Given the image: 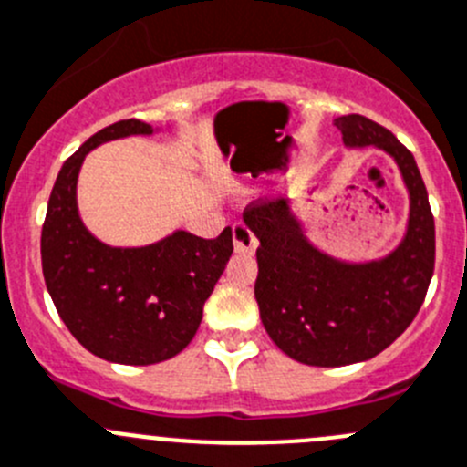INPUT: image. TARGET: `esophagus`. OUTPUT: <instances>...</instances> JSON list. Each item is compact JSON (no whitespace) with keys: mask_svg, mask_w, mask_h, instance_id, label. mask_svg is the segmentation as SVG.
Returning a JSON list of instances; mask_svg holds the SVG:
<instances>
[{"mask_svg":"<svg viewBox=\"0 0 467 467\" xmlns=\"http://www.w3.org/2000/svg\"><path fill=\"white\" fill-rule=\"evenodd\" d=\"M233 244L237 253H255L257 237L244 221H234L233 225Z\"/></svg>","mask_w":467,"mask_h":467,"instance_id":"obj_1","label":"esophagus"}]
</instances>
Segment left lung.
<instances>
[{"instance_id": "8db88e82", "label": "left lung", "mask_w": 467, "mask_h": 467, "mask_svg": "<svg viewBox=\"0 0 467 467\" xmlns=\"http://www.w3.org/2000/svg\"><path fill=\"white\" fill-rule=\"evenodd\" d=\"M335 125L348 148L377 146L400 166L410 193L406 237L383 260L348 265L312 246L285 198L255 201L244 221L260 239L255 301L269 337L289 358L342 368L381 354L410 326L436 262V225L415 157L360 113Z\"/></svg>"}]
</instances>
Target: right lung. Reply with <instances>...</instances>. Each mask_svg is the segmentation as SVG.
Wrapping results in <instances>:
<instances>
[{"mask_svg":"<svg viewBox=\"0 0 467 467\" xmlns=\"http://www.w3.org/2000/svg\"><path fill=\"white\" fill-rule=\"evenodd\" d=\"M130 134H152V125L119 120L67 157L49 193L40 257L58 317L81 347L109 363L155 365L196 335L202 306L233 255V233L202 239L178 230L143 248L98 242L77 212V175L95 146Z\"/></svg>","mask_w":467,"mask_h":467,"instance_id":"right-lung-1","label":"right lung"}]
</instances>
